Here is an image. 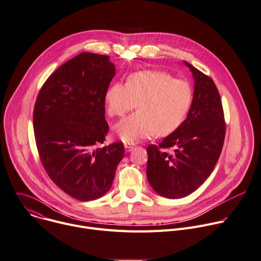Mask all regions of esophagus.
Returning a JSON list of instances; mask_svg holds the SVG:
<instances>
[{
    "mask_svg": "<svg viewBox=\"0 0 261 261\" xmlns=\"http://www.w3.org/2000/svg\"><path fill=\"white\" fill-rule=\"evenodd\" d=\"M124 147H125V150L126 151H130L135 148V144H130V143H125L124 144Z\"/></svg>",
    "mask_w": 261,
    "mask_h": 261,
    "instance_id": "obj_1",
    "label": "esophagus"
}]
</instances>
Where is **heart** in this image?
Instances as JSON below:
<instances>
[{
    "label": "heart",
    "instance_id": "heart-1",
    "mask_svg": "<svg viewBox=\"0 0 261 261\" xmlns=\"http://www.w3.org/2000/svg\"><path fill=\"white\" fill-rule=\"evenodd\" d=\"M108 114L122 117L136 103L138 111L114 127L123 142H137L153 133L166 136L183 123L192 102V89L183 79L162 71H140L116 83L106 92Z\"/></svg>",
    "mask_w": 261,
    "mask_h": 261
}]
</instances>
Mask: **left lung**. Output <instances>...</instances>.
<instances>
[{"label": "left lung", "mask_w": 261, "mask_h": 261, "mask_svg": "<svg viewBox=\"0 0 261 261\" xmlns=\"http://www.w3.org/2000/svg\"><path fill=\"white\" fill-rule=\"evenodd\" d=\"M184 64L194 79L187 118L161 143L146 150L148 182L158 194L167 198L187 196L204 184L218 161L226 134L222 100L213 80L187 62Z\"/></svg>", "instance_id": "obj_1"}]
</instances>
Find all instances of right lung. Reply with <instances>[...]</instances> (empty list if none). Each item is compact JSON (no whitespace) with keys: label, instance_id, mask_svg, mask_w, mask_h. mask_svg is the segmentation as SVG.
Here are the masks:
<instances>
[{"label":"right lung","instance_id":"add662e5","mask_svg":"<svg viewBox=\"0 0 261 261\" xmlns=\"http://www.w3.org/2000/svg\"><path fill=\"white\" fill-rule=\"evenodd\" d=\"M115 74L109 56L83 52L46 80L34 106V137L46 172L57 187L84 202L111 189L124 156L122 142L94 149L109 130L105 96Z\"/></svg>","mask_w":261,"mask_h":261}]
</instances>
